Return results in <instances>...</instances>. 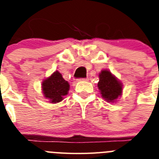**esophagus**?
I'll use <instances>...</instances> for the list:
<instances>
[{
  "instance_id": "obj_1",
  "label": "esophagus",
  "mask_w": 159,
  "mask_h": 159,
  "mask_svg": "<svg viewBox=\"0 0 159 159\" xmlns=\"http://www.w3.org/2000/svg\"><path fill=\"white\" fill-rule=\"evenodd\" d=\"M81 80H83V81H87L88 78H80L79 81H81Z\"/></svg>"
}]
</instances>
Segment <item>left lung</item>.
<instances>
[{
  "label": "left lung",
  "mask_w": 159,
  "mask_h": 159,
  "mask_svg": "<svg viewBox=\"0 0 159 159\" xmlns=\"http://www.w3.org/2000/svg\"><path fill=\"white\" fill-rule=\"evenodd\" d=\"M98 89L103 98L107 102H114L121 95L122 85L108 70H102L99 74Z\"/></svg>",
  "instance_id": "obj_1"
}]
</instances>
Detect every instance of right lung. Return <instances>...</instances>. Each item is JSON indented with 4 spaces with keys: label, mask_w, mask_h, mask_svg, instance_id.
Wrapping results in <instances>:
<instances>
[{
    "label": "right lung",
    "mask_w": 159,
    "mask_h": 159,
    "mask_svg": "<svg viewBox=\"0 0 159 159\" xmlns=\"http://www.w3.org/2000/svg\"><path fill=\"white\" fill-rule=\"evenodd\" d=\"M70 85L58 71L54 72L49 78L42 83V90L46 98L52 103L59 102L63 99V96L67 94Z\"/></svg>",
    "instance_id": "obj_1"
}]
</instances>
